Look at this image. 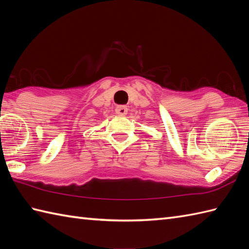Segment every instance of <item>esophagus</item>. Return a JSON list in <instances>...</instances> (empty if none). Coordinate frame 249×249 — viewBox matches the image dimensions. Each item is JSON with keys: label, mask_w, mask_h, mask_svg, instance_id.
<instances>
[{"label": "esophagus", "mask_w": 249, "mask_h": 249, "mask_svg": "<svg viewBox=\"0 0 249 249\" xmlns=\"http://www.w3.org/2000/svg\"><path fill=\"white\" fill-rule=\"evenodd\" d=\"M115 112L117 115L124 116V115L128 114V107H126V106H117V107H116Z\"/></svg>", "instance_id": "1"}]
</instances>
